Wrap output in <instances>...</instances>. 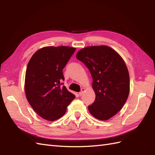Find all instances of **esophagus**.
Segmentation results:
<instances>
[{
  "mask_svg": "<svg viewBox=\"0 0 155 155\" xmlns=\"http://www.w3.org/2000/svg\"><path fill=\"white\" fill-rule=\"evenodd\" d=\"M84 90H85L84 88H81V92L79 93V95H80V96H82V95H83V94L84 93Z\"/></svg>",
  "mask_w": 155,
  "mask_h": 155,
  "instance_id": "obj_1",
  "label": "esophagus"
}]
</instances>
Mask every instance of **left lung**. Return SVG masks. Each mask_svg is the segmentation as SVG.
Masks as SVG:
<instances>
[{
	"label": "left lung",
	"mask_w": 155,
	"mask_h": 155,
	"mask_svg": "<svg viewBox=\"0 0 155 155\" xmlns=\"http://www.w3.org/2000/svg\"><path fill=\"white\" fill-rule=\"evenodd\" d=\"M76 57L86 65L93 77L96 97L88 110L98 120L109 119L121 110L129 94V74L124 60L105 45L85 47Z\"/></svg>",
	"instance_id": "8db88e82"
}]
</instances>
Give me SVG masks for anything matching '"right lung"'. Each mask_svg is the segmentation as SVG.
Instances as JSON below:
<instances>
[{
	"label": "right lung",
	"mask_w": 155,
	"mask_h": 155,
	"mask_svg": "<svg viewBox=\"0 0 155 155\" xmlns=\"http://www.w3.org/2000/svg\"><path fill=\"white\" fill-rule=\"evenodd\" d=\"M75 48L45 47L38 50L29 61L25 74V91L27 101L39 116L53 121L62 117L75 98L65 86L62 69Z\"/></svg>",
	"instance_id": "add662e5"
}]
</instances>
